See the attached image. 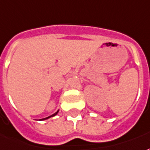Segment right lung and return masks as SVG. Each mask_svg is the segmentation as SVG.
<instances>
[{"label":"right lung","mask_w":150,"mask_h":150,"mask_svg":"<svg viewBox=\"0 0 150 150\" xmlns=\"http://www.w3.org/2000/svg\"><path fill=\"white\" fill-rule=\"evenodd\" d=\"M58 112H59V110L57 111V112H55L54 114H52V115H51V116H48V117H46V118L41 119V120H48V119L51 118V117H53V116H56V115H57V113H58Z\"/></svg>","instance_id":"add662e5"}]
</instances>
